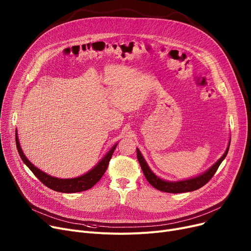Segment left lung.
<instances>
[{"instance_id":"left-lung-1","label":"left lung","mask_w":251,"mask_h":251,"mask_svg":"<svg viewBox=\"0 0 251 251\" xmlns=\"http://www.w3.org/2000/svg\"><path fill=\"white\" fill-rule=\"evenodd\" d=\"M229 147H230V142H229L228 149L226 150L225 153H224L221 159L212 168L207 170L205 173H203L201 176H197L195 178L185 180V181H179V182H168V181L160 179L159 177L155 176L151 172V170L149 168L146 160L143 159V156L140 153L138 149L136 150V153H137V159H138L139 165L142 169V172H143L144 176H146L147 180L149 181L151 185H152L155 189L160 190V191L169 192V193H182V192H189V191L200 189L201 187L205 185V184L213 178V176L217 172L218 168L220 167L221 163L226 157V155L228 153V151H229Z\"/></svg>"}]
</instances>
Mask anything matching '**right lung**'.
<instances>
[{
    "label": "right lung",
    "instance_id": "add662e5",
    "mask_svg": "<svg viewBox=\"0 0 251 251\" xmlns=\"http://www.w3.org/2000/svg\"><path fill=\"white\" fill-rule=\"evenodd\" d=\"M15 138H16L17 151L20 154V157L22 159L23 163L30 169V171L35 175V177L43 184H45L47 187L58 192H63V193L80 192V191L87 190L94 185H96V184L100 181V179L102 177V175L104 174L105 170H107L109 162L117 147V144H115V146L111 149V151L105 154V156L102 157V160L85 175H82L77 178H72V179H59V178L51 177L46 174L45 172H43V171L38 170L36 167H34L27 159H26V156L24 155L20 148L18 136H17V131L15 134Z\"/></svg>",
    "mask_w": 251,
    "mask_h": 251
}]
</instances>
